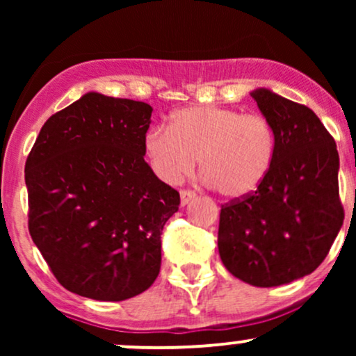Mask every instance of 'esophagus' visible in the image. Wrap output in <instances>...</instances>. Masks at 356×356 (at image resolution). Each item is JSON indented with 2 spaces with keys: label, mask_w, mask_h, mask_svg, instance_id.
Returning a JSON list of instances; mask_svg holds the SVG:
<instances>
[{
  "label": "esophagus",
  "mask_w": 356,
  "mask_h": 356,
  "mask_svg": "<svg viewBox=\"0 0 356 356\" xmlns=\"http://www.w3.org/2000/svg\"><path fill=\"white\" fill-rule=\"evenodd\" d=\"M194 197H195L194 191H181V204H182V206L189 204Z\"/></svg>",
  "instance_id": "esophagus-1"
}]
</instances>
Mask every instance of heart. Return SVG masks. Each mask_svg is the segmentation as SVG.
I'll return each instance as SVG.
<instances>
[{
    "label": "heart",
    "mask_w": 356,
    "mask_h": 356,
    "mask_svg": "<svg viewBox=\"0 0 356 356\" xmlns=\"http://www.w3.org/2000/svg\"><path fill=\"white\" fill-rule=\"evenodd\" d=\"M144 152L154 172L179 182L197 164L207 184L227 199L254 192L271 170L276 136L261 113L218 105H191L169 118V127L147 130Z\"/></svg>",
    "instance_id": "obj_1"
}]
</instances>
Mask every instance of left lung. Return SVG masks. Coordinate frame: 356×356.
Returning a JSON list of instances; mask_svg holds the SVG:
<instances>
[{
	"instance_id": "1",
	"label": "left lung",
	"mask_w": 356,
	"mask_h": 356,
	"mask_svg": "<svg viewBox=\"0 0 356 356\" xmlns=\"http://www.w3.org/2000/svg\"><path fill=\"white\" fill-rule=\"evenodd\" d=\"M251 97L275 130V161L254 192L220 207L218 248L232 276L271 288L313 273L340 232V157L312 108L268 88Z\"/></svg>"
}]
</instances>
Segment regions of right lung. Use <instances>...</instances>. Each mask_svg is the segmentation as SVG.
I'll return each instance as SVG.
<instances>
[{"mask_svg": "<svg viewBox=\"0 0 356 356\" xmlns=\"http://www.w3.org/2000/svg\"><path fill=\"white\" fill-rule=\"evenodd\" d=\"M152 107L85 93L44 122L24 165L28 229L58 283L124 301L161 271V234L179 192L144 161Z\"/></svg>", "mask_w": 356, "mask_h": 356, "instance_id": "right-lung-1", "label": "right lung"}]
</instances>
